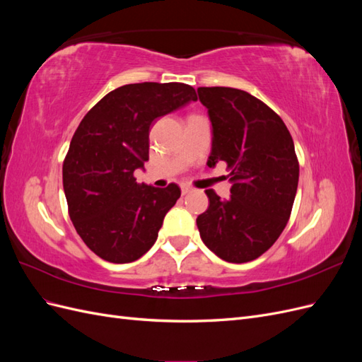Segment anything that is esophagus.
<instances>
[{"instance_id":"obj_1","label":"esophagus","mask_w":362,"mask_h":362,"mask_svg":"<svg viewBox=\"0 0 362 362\" xmlns=\"http://www.w3.org/2000/svg\"><path fill=\"white\" fill-rule=\"evenodd\" d=\"M193 189L192 187H189V185H182V187H181V193L182 194H187V193H190Z\"/></svg>"}]
</instances>
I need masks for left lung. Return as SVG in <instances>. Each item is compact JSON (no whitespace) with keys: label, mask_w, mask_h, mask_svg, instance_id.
I'll list each match as a JSON object with an SVG mask.
<instances>
[{"label":"left lung","mask_w":362,"mask_h":362,"mask_svg":"<svg viewBox=\"0 0 362 362\" xmlns=\"http://www.w3.org/2000/svg\"><path fill=\"white\" fill-rule=\"evenodd\" d=\"M213 125L208 168L225 161L231 198L205 190L196 218L205 246L228 262H247L272 247L286 228L299 182V161L284 120L258 98L233 87H199Z\"/></svg>","instance_id":"obj_1"}]
</instances>
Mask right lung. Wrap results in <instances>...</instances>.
I'll list each match as a JSON object with an SVG mask.
<instances>
[{
  "label": "right lung",
  "instance_id": "add662e5",
  "mask_svg": "<svg viewBox=\"0 0 362 362\" xmlns=\"http://www.w3.org/2000/svg\"><path fill=\"white\" fill-rule=\"evenodd\" d=\"M196 100L184 83L125 84L83 117L63 161V189L76 233L100 258L133 262L156 243L181 190L137 184L134 170L149 160L151 124Z\"/></svg>",
  "mask_w": 362,
  "mask_h": 362
}]
</instances>
